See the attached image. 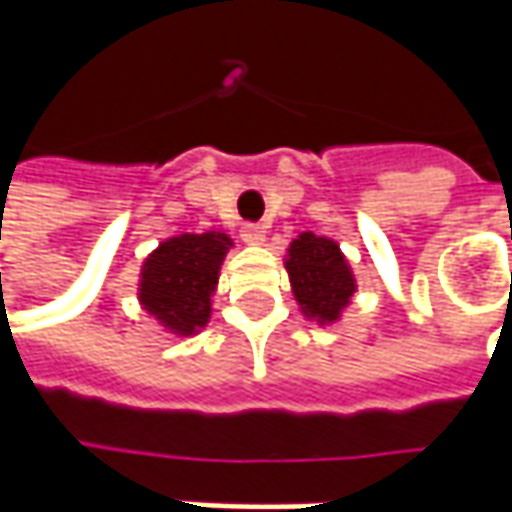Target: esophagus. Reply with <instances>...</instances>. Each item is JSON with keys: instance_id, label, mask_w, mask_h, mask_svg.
I'll return each mask as SVG.
<instances>
[{"instance_id": "1", "label": "esophagus", "mask_w": 512, "mask_h": 512, "mask_svg": "<svg viewBox=\"0 0 512 512\" xmlns=\"http://www.w3.org/2000/svg\"><path fill=\"white\" fill-rule=\"evenodd\" d=\"M239 236L245 239L247 245H262V242H265V227H262V225H242Z\"/></svg>"}]
</instances>
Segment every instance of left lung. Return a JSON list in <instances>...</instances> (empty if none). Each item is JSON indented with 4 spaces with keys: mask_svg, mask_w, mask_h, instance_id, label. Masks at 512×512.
Returning <instances> with one entry per match:
<instances>
[{
    "mask_svg": "<svg viewBox=\"0 0 512 512\" xmlns=\"http://www.w3.org/2000/svg\"><path fill=\"white\" fill-rule=\"evenodd\" d=\"M287 273L296 302L302 305L307 319L330 325L342 316L356 293V279L350 265L333 239L302 233L287 247Z\"/></svg>",
    "mask_w": 512,
    "mask_h": 512,
    "instance_id": "8db88e82",
    "label": "left lung"
}]
</instances>
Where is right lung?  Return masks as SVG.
Segmentation results:
<instances>
[{"label":"right lung","mask_w":512,"mask_h":512,"mask_svg":"<svg viewBox=\"0 0 512 512\" xmlns=\"http://www.w3.org/2000/svg\"><path fill=\"white\" fill-rule=\"evenodd\" d=\"M230 245V236L216 230L162 242L142 265L139 302L170 333H199L210 319V296Z\"/></svg>","instance_id":"obj_1"}]
</instances>
